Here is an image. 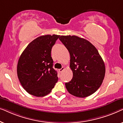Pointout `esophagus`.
Segmentation results:
<instances>
[{"label":"esophagus","mask_w":123,"mask_h":123,"mask_svg":"<svg viewBox=\"0 0 123 123\" xmlns=\"http://www.w3.org/2000/svg\"><path fill=\"white\" fill-rule=\"evenodd\" d=\"M64 69H65V68H64V67H63V68H62L61 69H59V72H60V73H62V72H63Z\"/></svg>","instance_id":"obj_1"}]
</instances>
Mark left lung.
<instances>
[{"mask_svg":"<svg viewBox=\"0 0 123 123\" xmlns=\"http://www.w3.org/2000/svg\"><path fill=\"white\" fill-rule=\"evenodd\" d=\"M59 40L69 52L73 78L65 83L69 93L78 97L89 96L101 86L105 65L98 50L90 42L76 36H61Z\"/></svg>","mask_w":123,"mask_h":123,"instance_id":"obj_1","label":"left lung"}]
</instances>
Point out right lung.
I'll list each match as a JSON object with an SVG mask.
<instances>
[{
	"mask_svg": "<svg viewBox=\"0 0 123 123\" xmlns=\"http://www.w3.org/2000/svg\"><path fill=\"white\" fill-rule=\"evenodd\" d=\"M59 36L47 35L38 37L27 45L20 56L17 75L23 88L30 95L45 96L58 82L51 51Z\"/></svg>",
	"mask_w": 123,
	"mask_h": 123,
	"instance_id": "1",
	"label": "right lung"
}]
</instances>
